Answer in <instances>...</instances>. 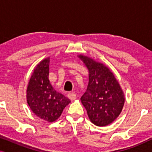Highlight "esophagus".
<instances>
[{
    "label": "esophagus",
    "mask_w": 152,
    "mask_h": 152,
    "mask_svg": "<svg viewBox=\"0 0 152 152\" xmlns=\"http://www.w3.org/2000/svg\"><path fill=\"white\" fill-rule=\"evenodd\" d=\"M68 97L70 99H71V100H75V99H76L77 97V95L75 93L72 92V93H69L68 94Z\"/></svg>",
    "instance_id": "obj_1"
}]
</instances>
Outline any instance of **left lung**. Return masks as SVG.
<instances>
[{"label": "left lung", "instance_id": "obj_1", "mask_svg": "<svg viewBox=\"0 0 152 152\" xmlns=\"http://www.w3.org/2000/svg\"><path fill=\"white\" fill-rule=\"evenodd\" d=\"M88 70V84L81 97L92 123L104 126L113 122L121 113L124 95L113 72L103 64L79 55Z\"/></svg>", "mask_w": 152, "mask_h": 152}]
</instances>
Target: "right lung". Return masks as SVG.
I'll use <instances>...</instances> for the list:
<instances>
[{"label":"right lung","mask_w":152,"mask_h":152,"mask_svg":"<svg viewBox=\"0 0 152 152\" xmlns=\"http://www.w3.org/2000/svg\"><path fill=\"white\" fill-rule=\"evenodd\" d=\"M49 64L48 57L35 67L27 88V101L35 115L53 122L59 118L70 100L52 86L48 79Z\"/></svg>","instance_id":"1"}]
</instances>
